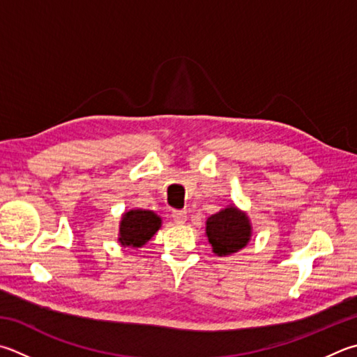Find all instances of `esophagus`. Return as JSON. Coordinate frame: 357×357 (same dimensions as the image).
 Listing matches in <instances>:
<instances>
[{
  "label": "esophagus",
  "mask_w": 357,
  "mask_h": 357,
  "mask_svg": "<svg viewBox=\"0 0 357 357\" xmlns=\"http://www.w3.org/2000/svg\"><path fill=\"white\" fill-rule=\"evenodd\" d=\"M172 217H173L174 223L183 225V223H185V220H187V212L185 211H173Z\"/></svg>",
  "instance_id": "1"
}]
</instances>
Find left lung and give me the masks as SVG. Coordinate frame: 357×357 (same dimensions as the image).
Here are the masks:
<instances>
[{"label":"left lung","instance_id":"left-lung-1","mask_svg":"<svg viewBox=\"0 0 357 357\" xmlns=\"http://www.w3.org/2000/svg\"><path fill=\"white\" fill-rule=\"evenodd\" d=\"M251 223L245 212L228 206L206 222V236L217 256H229L246 246L251 238Z\"/></svg>","mask_w":357,"mask_h":357}]
</instances>
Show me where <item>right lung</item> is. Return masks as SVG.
<instances>
[{
  "mask_svg": "<svg viewBox=\"0 0 357 357\" xmlns=\"http://www.w3.org/2000/svg\"><path fill=\"white\" fill-rule=\"evenodd\" d=\"M162 225V220L153 211L131 209L123 213L120 222L119 242L123 246L140 248L156 234Z\"/></svg>",
  "mask_w": 357,
  "mask_h": 357,
  "instance_id": "obj_1",
  "label": "right lung"
}]
</instances>
